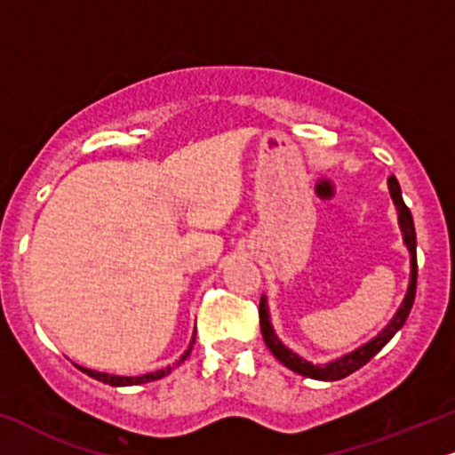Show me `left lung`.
<instances>
[{"mask_svg": "<svg viewBox=\"0 0 455 455\" xmlns=\"http://www.w3.org/2000/svg\"><path fill=\"white\" fill-rule=\"evenodd\" d=\"M388 192L390 198L395 202L396 209V219H399V228L403 234V244L407 246L409 251V266H411V272H409V284H407V293L403 297L399 310L395 312V316L390 318V323L379 331L375 338H371L367 344L355 347L352 352H346L338 358L329 363H312L307 358L299 356L295 350H291L289 346H284L280 338L274 331L272 324V316H270V306H267V297L263 295L259 301V324H261V335L266 346L270 347V352L278 358L284 367H289L291 371L304 375V378L310 379H321V382H335V379L346 378V375L355 373L356 369H361L363 364H367L371 358L378 355L382 347L388 344V341L395 338L396 331H401L403 324H405L409 312H411L413 299H416V280H418V259H416V228H413V217L411 211L407 209L405 202H403L401 196V185L396 181L395 175L388 177Z\"/></svg>", "mask_w": 455, "mask_h": 455, "instance_id": "1", "label": "left lung"}]
</instances>
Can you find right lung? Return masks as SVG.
I'll list each match as a JSON object with an SVG mask.
<instances>
[{"instance_id": "right-lung-1", "label": "right lung", "mask_w": 455, "mask_h": 455, "mask_svg": "<svg viewBox=\"0 0 455 455\" xmlns=\"http://www.w3.org/2000/svg\"><path fill=\"white\" fill-rule=\"evenodd\" d=\"M194 341H196V331H194V335H192V341H189L188 350L183 352L181 358H179L177 363L168 364V367H164V369H158V371H151V373H145V375H134V378H132V375H111V373H103V371H94V369L80 367V364H76V367L80 369V371L86 373V375H91V378L99 379V382H103V384H109V386H139V384H148V382H156V379H162V378H166V375L171 373L172 369L179 367V364H181V363L185 361V358L189 356V352H192V347H194Z\"/></svg>"}]
</instances>
